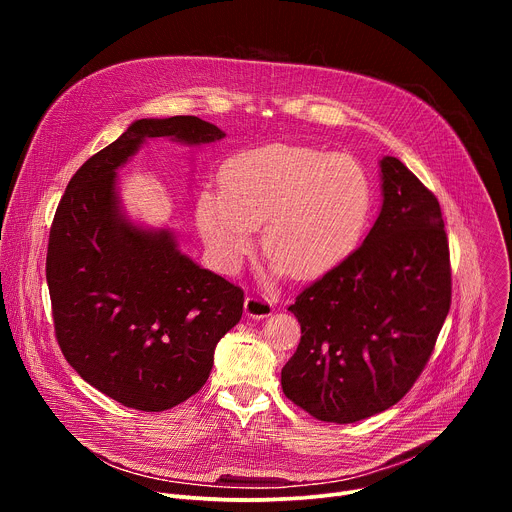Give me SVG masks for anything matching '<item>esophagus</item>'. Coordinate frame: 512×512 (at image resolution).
<instances>
[{
  "label": "esophagus",
  "instance_id": "obj_1",
  "mask_svg": "<svg viewBox=\"0 0 512 512\" xmlns=\"http://www.w3.org/2000/svg\"><path fill=\"white\" fill-rule=\"evenodd\" d=\"M271 312H273V304H271V300L269 298H265V296H249L247 300H245V314L247 316H251V318H255V320H261V318H267V316H271Z\"/></svg>",
  "mask_w": 512,
  "mask_h": 512
}]
</instances>
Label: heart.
<instances>
[{"label": "heart", "mask_w": 512, "mask_h": 512, "mask_svg": "<svg viewBox=\"0 0 512 512\" xmlns=\"http://www.w3.org/2000/svg\"><path fill=\"white\" fill-rule=\"evenodd\" d=\"M223 188H204L196 223L214 261L237 271L253 251L257 227L275 275L314 279L358 247L373 208L371 180L348 154L312 145L269 143L235 154Z\"/></svg>", "instance_id": "1"}]
</instances>
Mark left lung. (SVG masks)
I'll return each instance as SVG.
<instances>
[{
  "label": "left lung",
  "instance_id": "8db88e82",
  "mask_svg": "<svg viewBox=\"0 0 512 512\" xmlns=\"http://www.w3.org/2000/svg\"><path fill=\"white\" fill-rule=\"evenodd\" d=\"M381 172L383 208L367 239L287 308L302 338L281 387L320 421L352 423L401 401L452 306L440 202L397 158Z\"/></svg>",
  "mask_w": 512,
  "mask_h": 512
}]
</instances>
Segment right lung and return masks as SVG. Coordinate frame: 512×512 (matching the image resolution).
Segmentation results:
<instances>
[{
    "mask_svg": "<svg viewBox=\"0 0 512 512\" xmlns=\"http://www.w3.org/2000/svg\"><path fill=\"white\" fill-rule=\"evenodd\" d=\"M150 137L208 143L225 131L192 115L139 119L91 156L58 202L46 281L70 367L125 407L166 411L206 383L245 294L182 255L168 231L145 233L121 218L115 170Z\"/></svg>",
    "mask_w": 512,
    "mask_h": 512,
    "instance_id": "obj_1",
    "label": "right lung"
}]
</instances>
